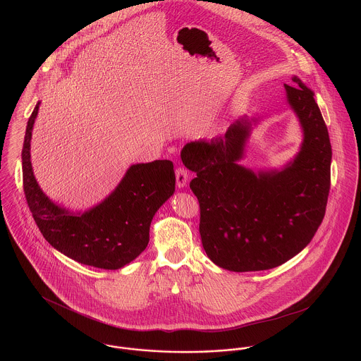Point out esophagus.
Instances as JSON below:
<instances>
[{"instance_id":"34e87169","label":"esophagus","mask_w":361,"mask_h":361,"mask_svg":"<svg viewBox=\"0 0 361 361\" xmlns=\"http://www.w3.org/2000/svg\"><path fill=\"white\" fill-rule=\"evenodd\" d=\"M187 183H188V172H187V169L177 168L176 169V184H177V188H185Z\"/></svg>"}]
</instances>
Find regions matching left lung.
Returning <instances> with one entry per match:
<instances>
[{
  "instance_id": "obj_1",
  "label": "left lung",
  "mask_w": 361,
  "mask_h": 361,
  "mask_svg": "<svg viewBox=\"0 0 361 361\" xmlns=\"http://www.w3.org/2000/svg\"><path fill=\"white\" fill-rule=\"evenodd\" d=\"M287 103L303 131L298 154L281 169L240 165L252 126L242 116L224 137L187 143L181 159L196 173L190 189L200 204V235L208 258L233 272L272 269L302 252L325 216L331 146L314 92L298 77Z\"/></svg>"
}]
</instances>
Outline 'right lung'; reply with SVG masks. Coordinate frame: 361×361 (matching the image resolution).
<instances>
[{
  "label": "right lung",
  "instance_id": "obj_1",
  "mask_svg": "<svg viewBox=\"0 0 361 361\" xmlns=\"http://www.w3.org/2000/svg\"><path fill=\"white\" fill-rule=\"evenodd\" d=\"M39 105L27 123L21 152L24 193L35 222L52 247L71 259L102 269L123 268L146 249L155 212L174 193L172 161L131 165L102 203L73 212L54 203L35 178L31 137Z\"/></svg>",
  "mask_w": 361,
  "mask_h": 361
}]
</instances>
